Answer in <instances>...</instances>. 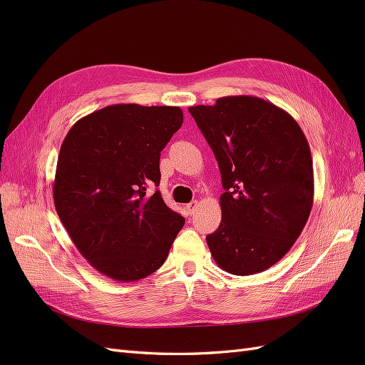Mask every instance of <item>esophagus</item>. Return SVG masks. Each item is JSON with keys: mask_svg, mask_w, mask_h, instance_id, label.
I'll return each instance as SVG.
<instances>
[{"mask_svg": "<svg viewBox=\"0 0 365 365\" xmlns=\"http://www.w3.org/2000/svg\"><path fill=\"white\" fill-rule=\"evenodd\" d=\"M196 208H197V202L196 201H192L190 204H187V212H189L190 215H193L196 212Z\"/></svg>", "mask_w": 365, "mask_h": 365, "instance_id": "obj_1", "label": "esophagus"}]
</instances>
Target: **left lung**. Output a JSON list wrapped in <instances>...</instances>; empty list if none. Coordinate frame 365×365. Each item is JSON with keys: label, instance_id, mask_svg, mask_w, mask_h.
I'll use <instances>...</instances> for the list:
<instances>
[{"label": "left lung", "instance_id": "8db88e82", "mask_svg": "<svg viewBox=\"0 0 365 365\" xmlns=\"http://www.w3.org/2000/svg\"><path fill=\"white\" fill-rule=\"evenodd\" d=\"M219 164L222 220L207 245L230 274L271 268L303 231L314 202L311 149L282 108L252 96L189 108Z\"/></svg>", "mask_w": 365, "mask_h": 365}]
</instances>
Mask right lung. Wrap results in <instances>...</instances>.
<instances>
[{
  "label": "right lung",
  "instance_id": "add662e5",
  "mask_svg": "<svg viewBox=\"0 0 365 365\" xmlns=\"http://www.w3.org/2000/svg\"><path fill=\"white\" fill-rule=\"evenodd\" d=\"M182 125L178 106L111 105L76 121L63 138L53 200L76 248L109 279L155 272L185 219L165 205L160 155Z\"/></svg>",
  "mask_w": 365,
  "mask_h": 365
}]
</instances>
